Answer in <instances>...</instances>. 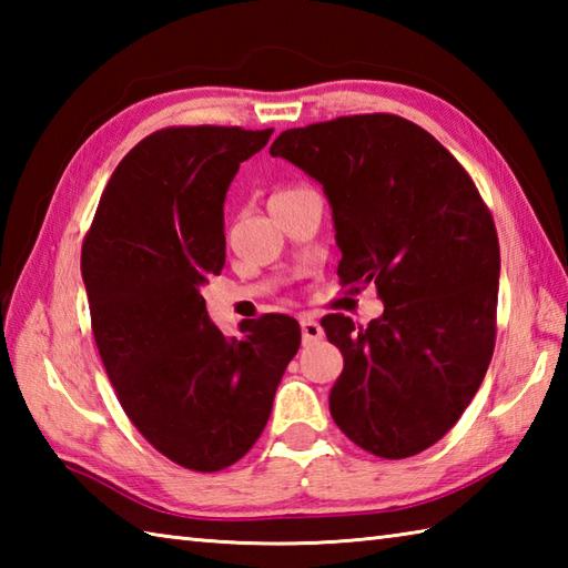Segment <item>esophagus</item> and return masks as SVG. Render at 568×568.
I'll return each instance as SVG.
<instances>
[{
    "instance_id": "34e87169",
    "label": "esophagus",
    "mask_w": 568,
    "mask_h": 568,
    "mask_svg": "<svg viewBox=\"0 0 568 568\" xmlns=\"http://www.w3.org/2000/svg\"><path fill=\"white\" fill-rule=\"evenodd\" d=\"M300 329H303V344H315L324 336L322 324L315 322V320H310V317L300 322Z\"/></svg>"
}]
</instances>
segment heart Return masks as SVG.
Instances as JSON below:
<instances>
[{"label":"heart","mask_w":568,"mask_h":568,"mask_svg":"<svg viewBox=\"0 0 568 568\" xmlns=\"http://www.w3.org/2000/svg\"><path fill=\"white\" fill-rule=\"evenodd\" d=\"M283 192H285V190H283Z\"/></svg>","instance_id":"obj_1"}]
</instances>
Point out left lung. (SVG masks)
Segmentation results:
<instances>
[{
	"mask_svg": "<svg viewBox=\"0 0 568 568\" xmlns=\"http://www.w3.org/2000/svg\"><path fill=\"white\" fill-rule=\"evenodd\" d=\"M329 200L339 281L376 285L368 327L327 315L344 356L329 409L381 458L439 442L484 383L496 346L500 246L474 180L425 129L395 114L339 116L273 141Z\"/></svg>",
	"mask_w": 568,
	"mask_h": 568,
	"instance_id": "obj_1",
	"label": "left lung"
}]
</instances>
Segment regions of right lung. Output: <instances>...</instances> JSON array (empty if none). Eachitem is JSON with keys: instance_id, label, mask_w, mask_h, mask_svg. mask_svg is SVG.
I'll list each match as a JSON object with an SVG mask.
<instances>
[{"instance_id": "obj_1", "label": "right lung", "mask_w": 568, "mask_h": 568, "mask_svg": "<svg viewBox=\"0 0 568 568\" xmlns=\"http://www.w3.org/2000/svg\"><path fill=\"white\" fill-rule=\"evenodd\" d=\"M271 134L155 131L116 165L82 244L92 334L119 403L163 456L202 474L256 444L300 348L287 315L224 336L200 293L224 268L226 190Z\"/></svg>"}]
</instances>
